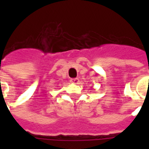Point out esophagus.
Listing matches in <instances>:
<instances>
[{
    "label": "esophagus",
    "mask_w": 149,
    "mask_h": 149,
    "mask_svg": "<svg viewBox=\"0 0 149 149\" xmlns=\"http://www.w3.org/2000/svg\"><path fill=\"white\" fill-rule=\"evenodd\" d=\"M70 82L73 84H78L79 82V79L78 78H75V79H70Z\"/></svg>",
    "instance_id": "34e87169"
}]
</instances>
